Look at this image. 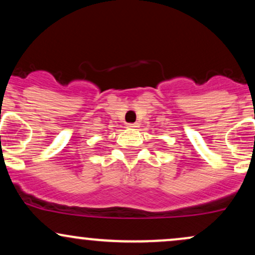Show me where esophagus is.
Wrapping results in <instances>:
<instances>
[{"instance_id":"1","label":"esophagus","mask_w":255,"mask_h":255,"mask_svg":"<svg viewBox=\"0 0 255 255\" xmlns=\"http://www.w3.org/2000/svg\"><path fill=\"white\" fill-rule=\"evenodd\" d=\"M127 127H128V128H131V129H134V128L139 127V125H137V124H128Z\"/></svg>"}]
</instances>
